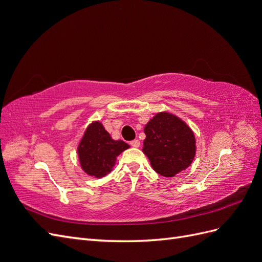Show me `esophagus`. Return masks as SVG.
Listing matches in <instances>:
<instances>
[{
    "mask_svg": "<svg viewBox=\"0 0 262 262\" xmlns=\"http://www.w3.org/2000/svg\"><path fill=\"white\" fill-rule=\"evenodd\" d=\"M130 144H131V146H133V147H140V145H141L139 140H133V141H131Z\"/></svg>",
    "mask_w": 262,
    "mask_h": 262,
    "instance_id": "obj_1",
    "label": "esophagus"
}]
</instances>
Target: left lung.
<instances>
[{"instance_id": "8db88e82", "label": "left lung", "mask_w": 262, "mask_h": 262, "mask_svg": "<svg viewBox=\"0 0 262 262\" xmlns=\"http://www.w3.org/2000/svg\"><path fill=\"white\" fill-rule=\"evenodd\" d=\"M143 153L153 169L173 177L187 169L195 156V137L190 126L176 115L157 113L145 124Z\"/></svg>"}]
</instances>
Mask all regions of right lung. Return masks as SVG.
<instances>
[{"instance_id": "add662e5", "label": "right lung", "mask_w": 262, "mask_h": 262, "mask_svg": "<svg viewBox=\"0 0 262 262\" xmlns=\"http://www.w3.org/2000/svg\"><path fill=\"white\" fill-rule=\"evenodd\" d=\"M129 147L125 142L110 137L100 121H93L77 145V156L84 172L102 178L113 170L117 157Z\"/></svg>"}]
</instances>
